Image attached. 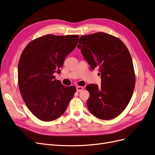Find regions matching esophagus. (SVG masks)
<instances>
[{"label":"esophagus","mask_w":155,"mask_h":155,"mask_svg":"<svg viewBox=\"0 0 155 155\" xmlns=\"http://www.w3.org/2000/svg\"><path fill=\"white\" fill-rule=\"evenodd\" d=\"M76 90L78 92H81L83 90V87H81V86H78L76 87Z\"/></svg>","instance_id":"34e87169"}]
</instances>
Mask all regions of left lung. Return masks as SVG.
<instances>
[{
    "label": "left lung",
    "mask_w": 155,
    "mask_h": 155,
    "mask_svg": "<svg viewBox=\"0 0 155 155\" xmlns=\"http://www.w3.org/2000/svg\"><path fill=\"white\" fill-rule=\"evenodd\" d=\"M78 48L92 70L99 68L101 85L90 84L87 101L91 113L108 120L120 115L127 106L135 85V74L129 50L118 37L97 32L83 35Z\"/></svg>",
    "instance_id": "1"
}]
</instances>
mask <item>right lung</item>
Listing matches in <instances>:
<instances>
[{
  "label": "right lung",
  "mask_w": 155,
  "mask_h": 155,
  "mask_svg": "<svg viewBox=\"0 0 155 155\" xmlns=\"http://www.w3.org/2000/svg\"><path fill=\"white\" fill-rule=\"evenodd\" d=\"M79 35H46L31 41L23 50L18 64V84L26 105L37 118L51 121L59 118L76 88L55 79L67 55L76 48Z\"/></svg>",
  "instance_id": "1"
}]
</instances>
